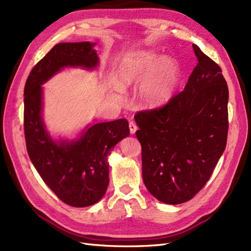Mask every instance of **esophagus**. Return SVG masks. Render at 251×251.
<instances>
[{"label":"esophagus","instance_id":"obj_1","mask_svg":"<svg viewBox=\"0 0 251 251\" xmlns=\"http://www.w3.org/2000/svg\"><path fill=\"white\" fill-rule=\"evenodd\" d=\"M137 129H138V126L136 125V123H133V122H130V123H129V130H130V133H131V134H134V133H136Z\"/></svg>","mask_w":251,"mask_h":251}]
</instances>
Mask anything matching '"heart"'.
I'll use <instances>...</instances> for the list:
<instances>
[{
	"instance_id": "obj_1",
	"label": "heart",
	"mask_w": 251,
	"mask_h": 251,
	"mask_svg": "<svg viewBox=\"0 0 251 251\" xmlns=\"http://www.w3.org/2000/svg\"><path fill=\"white\" fill-rule=\"evenodd\" d=\"M181 78L177 61L151 49L124 53L115 60L112 79L115 90H124L139 83L136 95L145 109H158L172 100Z\"/></svg>"
}]
</instances>
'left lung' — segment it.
<instances>
[{
  "label": "left lung",
  "mask_w": 251,
  "mask_h": 251,
  "mask_svg": "<svg viewBox=\"0 0 251 251\" xmlns=\"http://www.w3.org/2000/svg\"><path fill=\"white\" fill-rule=\"evenodd\" d=\"M197 66L164 107L138 112L146 189L159 201H190L207 183L227 143L228 86L222 70L193 44Z\"/></svg>",
  "instance_id": "left-lung-1"
}]
</instances>
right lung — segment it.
<instances>
[{"label": "right lung", "instance_id": "1", "mask_svg": "<svg viewBox=\"0 0 251 251\" xmlns=\"http://www.w3.org/2000/svg\"><path fill=\"white\" fill-rule=\"evenodd\" d=\"M94 42L58 43L29 73L24 88V133L31 163L63 202L89 207L104 197L109 184L108 156L129 136L125 119L88 124L76 138H55L43 121V87L60 71H94L100 64Z\"/></svg>", "mask_w": 251, "mask_h": 251}]
</instances>
